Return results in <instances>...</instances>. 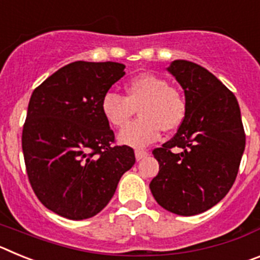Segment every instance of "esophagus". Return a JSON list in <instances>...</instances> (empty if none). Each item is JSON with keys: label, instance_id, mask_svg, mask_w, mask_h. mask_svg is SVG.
Wrapping results in <instances>:
<instances>
[{"label": "esophagus", "instance_id": "34e87169", "mask_svg": "<svg viewBox=\"0 0 260 260\" xmlns=\"http://www.w3.org/2000/svg\"><path fill=\"white\" fill-rule=\"evenodd\" d=\"M147 155H148V152H147V151H144V150H137V151H135V158H137L138 161H139V160H142V158L146 157Z\"/></svg>", "mask_w": 260, "mask_h": 260}]
</instances>
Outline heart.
<instances>
[{"label":"heart","instance_id":"heart-1","mask_svg":"<svg viewBox=\"0 0 260 260\" xmlns=\"http://www.w3.org/2000/svg\"><path fill=\"white\" fill-rule=\"evenodd\" d=\"M126 96L107 92L102 100V113L113 127H123L139 112V118L118 134V142L142 148L158 139L161 128L171 133L185 121L187 105L182 93L155 74L133 78L125 86Z\"/></svg>","mask_w":260,"mask_h":260}]
</instances>
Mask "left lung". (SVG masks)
<instances>
[{"instance_id":"8db88e82","label":"left lung","mask_w":260,"mask_h":260,"mask_svg":"<svg viewBox=\"0 0 260 260\" xmlns=\"http://www.w3.org/2000/svg\"><path fill=\"white\" fill-rule=\"evenodd\" d=\"M168 71L185 91L187 112L176 135L152 151L158 173L150 189L169 212L198 215L219 203L236 181L246 143L240 105L201 65L176 59Z\"/></svg>"}]
</instances>
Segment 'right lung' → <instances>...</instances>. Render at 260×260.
<instances>
[{"mask_svg":"<svg viewBox=\"0 0 260 260\" xmlns=\"http://www.w3.org/2000/svg\"><path fill=\"white\" fill-rule=\"evenodd\" d=\"M118 62H71L32 92L22 148L39 201L70 220L98 215L119 178L135 162L134 150L114 146L102 100L125 75Z\"/></svg>","mask_w":260,"mask_h":260,"instance_id":"obj_1","label":"right lung"}]
</instances>
